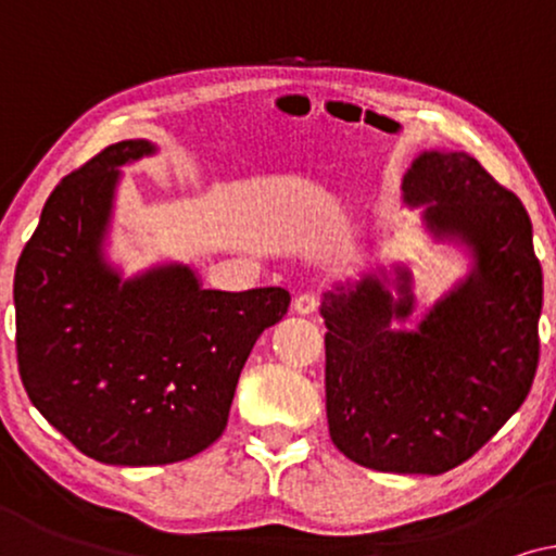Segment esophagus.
Listing matches in <instances>:
<instances>
[{"label":"esophagus","mask_w":556,"mask_h":556,"mask_svg":"<svg viewBox=\"0 0 556 556\" xmlns=\"http://www.w3.org/2000/svg\"><path fill=\"white\" fill-rule=\"evenodd\" d=\"M294 309H298L300 315H309V313H315V309H317V294H315V292H305V294H300V298L294 300Z\"/></svg>","instance_id":"34e87169"}]
</instances>
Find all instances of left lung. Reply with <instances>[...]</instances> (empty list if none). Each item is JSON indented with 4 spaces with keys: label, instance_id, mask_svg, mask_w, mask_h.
<instances>
[{
    "label": "left lung",
    "instance_id": "1",
    "mask_svg": "<svg viewBox=\"0 0 556 556\" xmlns=\"http://www.w3.org/2000/svg\"><path fill=\"white\" fill-rule=\"evenodd\" d=\"M404 201L427 205L438 241L463 243L472 269L414 330L412 271L376 274L323 294L325 406L348 460L440 476L519 412L539 366L542 264L529 213L465 152H421Z\"/></svg>",
    "mask_w": 556,
    "mask_h": 556
}]
</instances>
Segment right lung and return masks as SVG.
<instances>
[{
	"label": "right lung",
	"mask_w": 556,
	"mask_h": 556,
	"mask_svg": "<svg viewBox=\"0 0 556 556\" xmlns=\"http://www.w3.org/2000/svg\"><path fill=\"white\" fill-rule=\"evenodd\" d=\"M124 139L50 192L14 269L17 366L29 402L106 465H167L224 434L241 368L290 307L282 287L203 290L185 264L122 279L103 256Z\"/></svg>",
	"instance_id": "obj_1"
}]
</instances>
